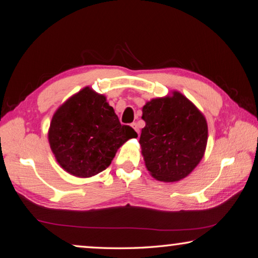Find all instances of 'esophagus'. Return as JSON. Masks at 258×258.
I'll return each mask as SVG.
<instances>
[{
    "label": "esophagus",
    "instance_id": "1",
    "mask_svg": "<svg viewBox=\"0 0 258 258\" xmlns=\"http://www.w3.org/2000/svg\"><path fill=\"white\" fill-rule=\"evenodd\" d=\"M132 127L135 130L136 133L140 134V127H139V124H138V123H133V124H132Z\"/></svg>",
    "mask_w": 258,
    "mask_h": 258
}]
</instances>
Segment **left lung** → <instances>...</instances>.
I'll return each instance as SVG.
<instances>
[{"label": "left lung", "mask_w": 258, "mask_h": 258, "mask_svg": "<svg viewBox=\"0 0 258 258\" xmlns=\"http://www.w3.org/2000/svg\"><path fill=\"white\" fill-rule=\"evenodd\" d=\"M141 133L145 165L159 181L172 182L185 178L203 159L208 126L200 110L174 92L172 97L146 103Z\"/></svg>", "instance_id": "1"}]
</instances>
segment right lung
<instances>
[{"instance_id": "1", "label": "right lung", "mask_w": 258, "mask_h": 258, "mask_svg": "<svg viewBox=\"0 0 258 258\" xmlns=\"http://www.w3.org/2000/svg\"><path fill=\"white\" fill-rule=\"evenodd\" d=\"M133 138L138 134L119 123L105 96L88 87L60 106L49 130L55 159L68 173L79 178L108 168L119 146Z\"/></svg>"}]
</instances>
